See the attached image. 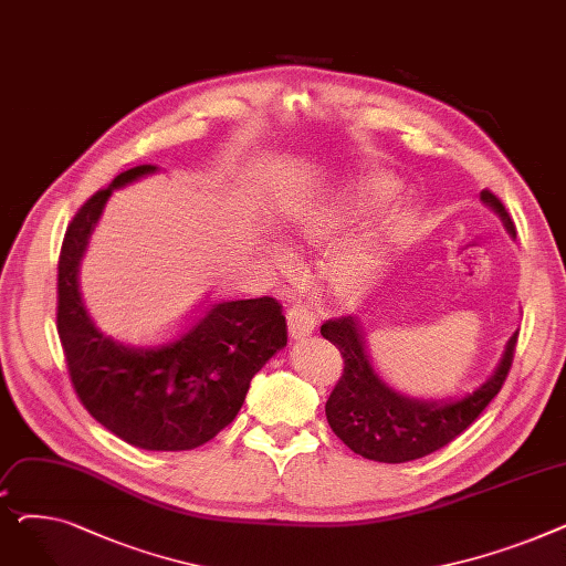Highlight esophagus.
<instances>
[{"mask_svg":"<svg viewBox=\"0 0 566 566\" xmlns=\"http://www.w3.org/2000/svg\"><path fill=\"white\" fill-rule=\"evenodd\" d=\"M289 321V335L293 339H303L316 331V316L305 305H293L286 314Z\"/></svg>","mask_w":566,"mask_h":566,"instance_id":"esophagus-1","label":"esophagus"}]
</instances>
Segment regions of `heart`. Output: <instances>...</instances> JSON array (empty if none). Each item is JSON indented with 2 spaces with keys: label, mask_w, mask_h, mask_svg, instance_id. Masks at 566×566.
Returning <instances> with one entry per match:
<instances>
[{
  "label": "heart",
  "mask_w": 566,
  "mask_h": 566,
  "mask_svg": "<svg viewBox=\"0 0 566 566\" xmlns=\"http://www.w3.org/2000/svg\"><path fill=\"white\" fill-rule=\"evenodd\" d=\"M399 192L390 174H353L333 197H307L286 213V227L310 243H325L346 227L385 211ZM412 220L397 213L382 224L355 233L337 243L323 259V275L339 301H360L369 295L390 271L397 254L408 245ZM265 256L275 265L291 261V250L275 235L263 243Z\"/></svg>",
  "instance_id": "b5f03b06"
}]
</instances>
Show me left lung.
I'll use <instances>...</instances> for the list:
<instances>
[{
  "label": "left lung",
  "mask_w": 566,
  "mask_h": 566,
  "mask_svg": "<svg viewBox=\"0 0 566 566\" xmlns=\"http://www.w3.org/2000/svg\"><path fill=\"white\" fill-rule=\"evenodd\" d=\"M480 199L502 220L510 235L516 227L502 201L482 190ZM321 335L333 342L342 358L344 374L325 403V418L346 448L369 461L406 463L422 459L461 436L500 392L514 360L518 331L504 344L495 369L461 397H412L385 380L374 367L358 316L325 321Z\"/></svg>",
  "instance_id": "left-lung-1"
}]
</instances>
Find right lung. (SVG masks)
Masks as SVG:
<instances>
[{
  "label": "right lung",
  "instance_id": "obj_1",
  "mask_svg": "<svg viewBox=\"0 0 566 566\" xmlns=\"http://www.w3.org/2000/svg\"><path fill=\"white\" fill-rule=\"evenodd\" d=\"M158 171H122L73 218L59 256L56 333L73 388L96 422L139 450L184 452L233 422L254 374L286 346V318L268 295L211 303L156 333L116 331L92 316L80 265L105 203Z\"/></svg>",
  "mask_w": 566,
  "mask_h": 566
}]
</instances>
